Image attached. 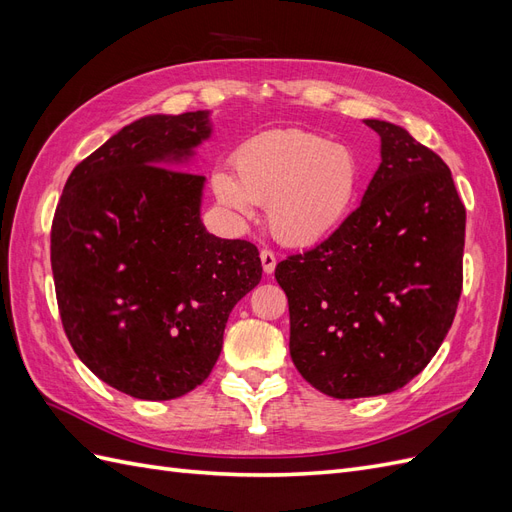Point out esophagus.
I'll use <instances>...</instances> for the list:
<instances>
[{
    "label": "esophagus",
    "instance_id": "obj_1",
    "mask_svg": "<svg viewBox=\"0 0 512 512\" xmlns=\"http://www.w3.org/2000/svg\"><path fill=\"white\" fill-rule=\"evenodd\" d=\"M260 262H262V269H265L267 275H271L275 271V265H277V258L271 250H262L260 252Z\"/></svg>",
    "mask_w": 512,
    "mask_h": 512
}]
</instances>
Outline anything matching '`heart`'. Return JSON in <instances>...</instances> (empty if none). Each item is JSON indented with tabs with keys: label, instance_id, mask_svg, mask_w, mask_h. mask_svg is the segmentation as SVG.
Returning <instances> with one entry per match:
<instances>
[{
	"label": "heart",
	"instance_id": "1",
	"mask_svg": "<svg viewBox=\"0 0 512 512\" xmlns=\"http://www.w3.org/2000/svg\"><path fill=\"white\" fill-rule=\"evenodd\" d=\"M235 170L213 175L220 203L243 218L256 203L267 205L273 237L292 247L333 235L354 211L365 177L352 147L305 130L247 138L235 151Z\"/></svg>",
	"mask_w": 512,
	"mask_h": 512
}]
</instances>
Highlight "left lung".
Here are the masks:
<instances>
[{
	"label": "left lung",
	"mask_w": 512,
	"mask_h": 512,
	"mask_svg": "<svg viewBox=\"0 0 512 512\" xmlns=\"http://www.w3.org/2000/svg\"><path fill=\"white\" fill-rule=\"evenodd\" d=\"M382 162L331 237L275 267L290 356L324 395L393 393L427 367L463 288L466 207L444 160L393 123L367 119Z\"/></svg>",
	"instance_id": "8db88e82"
}]
</instances>
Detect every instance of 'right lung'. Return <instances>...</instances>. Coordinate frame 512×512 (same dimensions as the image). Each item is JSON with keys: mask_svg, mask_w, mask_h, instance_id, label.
<instances>
[{"mask_svg": "<svg viewBox=\"0 0 512 512\" xmlns=\"http://www.w3.org/2000/svg\"><path fill=\"white\" fill-rule=\"evenodd\" d=\"M209 132L205 113L130 123L74 166L53 215L68 342L100 380L136 399H175L203 384L228 314L262 277L254 243L213 237L200 222L205 177L170 168Z\"/></svg>", "mask_w": 512, "mask_h": 512, "instance_id": "add662e5", "label": "right lung"}]
</instances>
